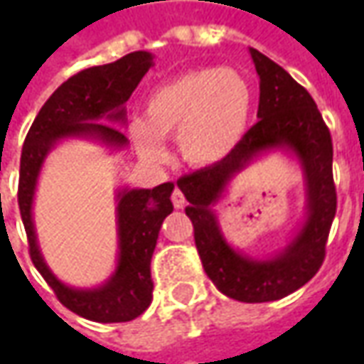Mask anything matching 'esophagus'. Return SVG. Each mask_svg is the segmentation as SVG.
Instances as JSON below:
<instances>
[{
	"label": "esophagus",
	"instance_id": "1",
	"mask_svg": "<svg viewBox=\"0 0 364 364\" xmlns=\"http://www.w3.org/2000/svg\"><path fill=\"white\" fill-rule=\"evenodd\" d=\"M171 203H173L175 208H183L185 206V197H183V193L179 189H175L171 193Z\"/></svg>",
	"mask_w": 364,
	"mask_h": 364
}]
</instances>
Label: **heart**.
<instances>
[{
  "instance_id": "obj_1",
  "label": "heart",
  "mask_w": 364,
  "mask_h": 364,
  "mask_svg": "<svg viewBox=\"0 0 364 364\" xmlns=\"http://www.w3.org/2000/svg\"><path fill=\"white\" fill-rule=\"evenodd\" d=\"M253 93L230 68H200L161 83L144 103L130 132L144 158H166L161 138L177 136L183 159L208 167L226 159L247 132Z\"/></svg>"
}]
</instances>
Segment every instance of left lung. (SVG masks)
<instances>
[{
	"instance_id": "left-lung-1",
	"label": "left lung",
	"mask_w": 364,
	"mask_h": 364,
	"mask_svg": "<svg viewBox=\"0 0 364 364\" xmlns=\"http://www.w3.org/2000/svg\"><path fill=\"white\" fill-rule=\"evenodd\" d=\"M252 52L259 75L257 122L228 158L177 179L189 206L195 245L205 273L222 294L240 302H269L289 296L318 273L326 257V242L337 210L333 185V144L312 95L287 70ZM292 151L306 177V222L293 242L271 258L255 260L225 244L212 206L229 181L253 157L269 149Z\"/></svg>"
}]
</instances>
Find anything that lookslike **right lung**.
I'll use <instances>...</instances> for the list:
<instances>
[{"mask_svg":"<svg viewBox=\"0 0 364 364\" xmlns=\"http://www.w3.org/2000/svg\"><path fill=\"white\" fill-rule=\"evenodd\" d=\"M154 64L150 52H130L112 64L93 66L72 75L54 91L36 114L21 151L19 210L28 240L31 259L62 304L77 316L101 323L130 321L151 302L150 261L159 228L171 214L173 183L154 189H122L117 193L119 265L99 289H72L46 267L33 224L36 181L48 151L64 138H95L112 148L127 146V136L103 120L122 122L124 103Z\"/></svg>","mask_w":364,"mask_h":364,"instance_id":"right-lung-1","label":"right lung"}]
</instances>
